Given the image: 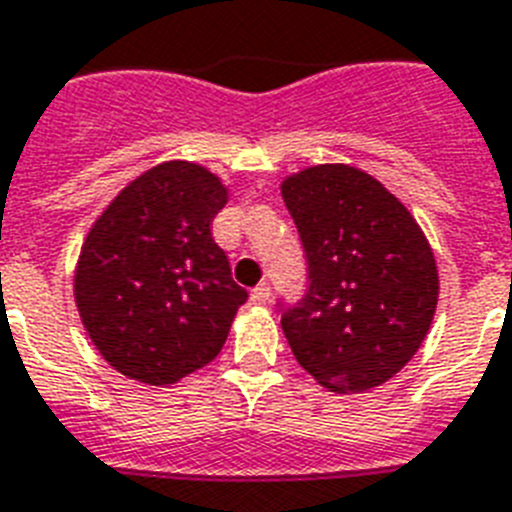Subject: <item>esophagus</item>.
Instances as JSON below:
<instances>
[{
    "mask_svg": "<svg viewBox=\"0 0 512 512\" xmlns=\"http://www.w3.org/2000/svg\"><path fill=\"white\" fill-rule=\"evenodd\" d=\"M268 299H270V286L268 284L255 286V289L249 292V302H252V305H265Z\"/></svg>",
    "mask_w": 512,
    "mask_h": 512,
    "instance_id": "1",
    "label": "esophagus"
}]
</instances>
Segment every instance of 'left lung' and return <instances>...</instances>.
<instances>
[{
    "label": "left lung",
    "instance_id": "left-lung-1",
    "mask_svg": "<svg viewBox=\"0 0 512 512\" xmlns=\"http://www.w3.org/2000/svg\"><path fill=\"white\" fill-rule=\"evenodd\" d=\"M310 286L281 313L297 363L328 392L357 394L400 373L439 299L431 244L400 199L365 170L326 162L281 181Z\"/></svg>",
    "mask_w": 512,
    "mask_h": 512
}]
</instances>
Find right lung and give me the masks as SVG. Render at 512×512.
I'll use <instances>...</instances> for the list:
<instances>
[{
    "label": "right lung",
    "mask_w": 512,
    "mask_h": 512,
    "mask_svg": "<svg viewBox=\"0 0 512 512\" xmlns=\"http://www.w3.org/2000/svg\"><path fill=\"white\" fill-rule=\"evenodd\" d=\"M226 202L213 170L168 160L134 178L94 220L73 294L86 334L118 373L168 386L223 350L247 302L210 234Z\"/></svg>",
    "instance_id": "right-lung-1"
}]
</instances>
